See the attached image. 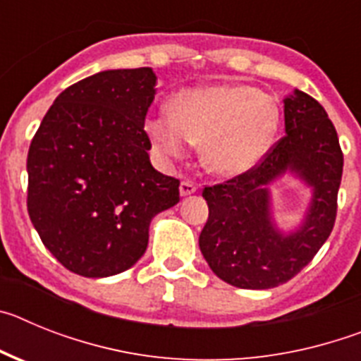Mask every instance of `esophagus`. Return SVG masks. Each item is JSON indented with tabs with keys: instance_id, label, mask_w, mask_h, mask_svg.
Listing matches in <instances>:
<instances>
[{
	"instance_id": "obj_1",
	"label": "esophagus",
	"mask_w": 361,
	"mask_h": 361,
	"mask_svg": "<svg viewBox=\"0 0 361 361\" xmlns=\"http://www.w3.org/2000/svg\"><path fill=\"white\" fill-rule=\"evenodd\" d=\"M178 191H180V197H188V195H193L197 191V186L190 180H183L180 186H178Z\"/></svg>"
}]
</instances>
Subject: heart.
Instances as JSON below:
<instances>
[{
    "mask_svg": "<svg viewBox=\"0 0 361 361\" xmlns=\"http://www.w3.org/2000/svg\"><path fill=\"white\" fill-rule=\"evenodd\" d=\"M279 123L273 95L247 85H213L177 92L171 111L146 117L145 130L161 157H183L200 142V162L209 173L238 177L262 162Z\"/></svg>",
    "mask_w": 361,
    "mask_h": 361,
    "instance_id": "b5f03b06",
    "label": "heart"
}]
</instances>
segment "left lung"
Segmentation results:
<instances>
[{
  "mask_svg": "<svg viewBox=\"0 0 361 361\" xmlns=\"http://www.w3.org/2000/svg\"><path fill=\"white\" fill-rule=\"evenodd\" d=\"M286 135L257 168L204 188L209 216L199 247L212 271L240 289H271L304 269L329 238L336 219L343 155L336 130L318 101L295 90L283 97ZM291 174L310 188L300 224H276L270 184Z\"/></svg>",
  "mask_w": 361,
  "mask_h": 361,
  "instance_id": "1",
  "label": "left lung"
}]
</instances>
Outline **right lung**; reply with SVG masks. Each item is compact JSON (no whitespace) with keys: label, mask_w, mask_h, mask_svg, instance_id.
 <instances>
[{"label":"right lung","mask_w":361,"mask_h":361,"mask_svg":"<svg viewBox=\"0 0 361 361\" xmlns=\"http://www.w3.org/2000/svg\"><path fill=\"white\" fill-rule=\"evenodd\" d=\"M157 75L104 70L57 95L30 142L28 215L72 273L104 279L148 247L152 219L178 202V180L149 162L145 117Z\"/></svg>","instance_id":"obj_1"}]
</instances>
